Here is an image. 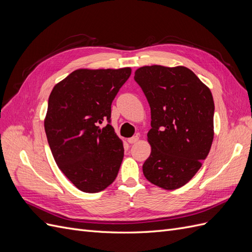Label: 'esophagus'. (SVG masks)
Listing matches in <instances>:
<instances>
[{
	"instance_id": "34e87169",
	"label": "esophagus",
	"mask_w": 252,
	"mask_h": 252,
	"mask_svg": "<svg viewBox=\"0 0 252 252\" xmlns=\"http://www.w3.org/2000/svg\"><path fill=\"white\" fill-rule=\"evenodd\" d=\"M139 139H140L139 135H133L132 138H129L127 141H128L129 144H134V143H136V142L139 141Z\"/></svg>"
}]
</instances>
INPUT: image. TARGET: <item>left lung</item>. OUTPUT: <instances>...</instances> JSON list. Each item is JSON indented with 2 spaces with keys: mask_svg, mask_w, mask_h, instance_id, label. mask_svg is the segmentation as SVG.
Returning <instances> with one entry per match:
<instances>
[{
  "mask_svg": "<svg viewBox=\"0 0 252 252\" xmlns=\"http://www.w3.org/2000/svg\"><path fill=\"white\" fill-rule=\"evenodd\" d=\"M134 80L151 111L143 165L150 183L166 190L184 186L199 171L213 141L215 103L210 89L184 66H143Z\"/></svg>",
  "mask_w": 252,
  "mask_h": 252,
  "instance_id": "obj_1",
  "label": "left lung"
}]
</instances>
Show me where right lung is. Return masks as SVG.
Masks as SVG:
<instances>
[{"label": "right lung", "mask_w": 252, "mask_h": 252, "mask_svg": "<svg viewBox=\"0 0 252 252\" xmlns=\"http://www.w3.org/2000/svg\"><path fill=\"white\" fill-rule=\"evenodd\" d=\"M131 68L77 69L53 87L44 121L55 161L83 192L95 193L116 180L123 142L109 124L111 103ZM104 120L109 124L101 128Z\"/></svg>", "instance_id": "obj_1"}]
</instances>
